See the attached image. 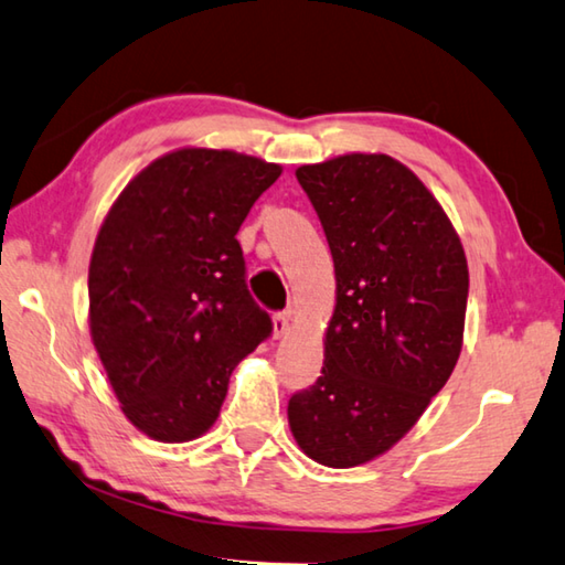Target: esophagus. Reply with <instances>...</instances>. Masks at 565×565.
<instances>
[{"label": "esophagus", "instance_id": "34e87169", "mask_svg": "<svg viewBox=\"0 0 565 565\" xmlns=\"http://www.w3.org/2000/svg\"><path fill=\"white\" fill-rule=\"evenodd\" d=\"M271 328H274V338H284L286 333H289V316L276 313L271 321Z\"/></svg>", "mask_w": 565, "mask_h": 565}]
</instances>
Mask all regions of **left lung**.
Masks as SVG:
<instances>
[{"label":"left lung","mask_w":565,"mask_h":565,"mask_svg":"<svg viewBox=\"0 0 565 565\" xmlns=\"http://www.w3.org/2000/svg\"><path fill=\"white\" fill-rule=\"evenodd\" d=\"M296 178L333 254L335 309L321 375L289 399V427L306 457L348 469L393 449L452 375L467 256L435 194L385 152H348Z\"/></svg>","instance_id":"obj_1"}]
</instances>
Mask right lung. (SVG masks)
I'll return each mask as SVG.
<instances>
[{
    "label": "right lung",
    "instance_id": "1",
    "mask_svg": "<svg viewBox=\"0 0 565 565\" xmlns=\"http://www.w3.org/2000/svg\"><path fill=\"white\" fill-rule=\"evenodd\" d=\"M281 166L178 148L110 204L88 264V328L122 415L156 443L220 417L230 375L271 318L252 301L237 232Z\"/></svg>",
    "mask_w": 565,
    "mask_h": 565
}]
</instances>
